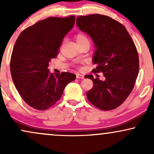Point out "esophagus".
I'll return each instance as SVG.
<instances>
[{
  "mask_svg": "<svg viewBox=\"0 0 154 154\" xmlns=\"http://www.w3.org/2000/svg\"><path fill=\"white\" fill-rule=\"evenodd\" d=\"M76 77H77V79H84V75H81V74H79V73H77V75H76Z\"/></svg>",
  "mask_w": 154,
  "mask_h": 154,
  "instance_id": "esophagus-1",
  "label": "esophagus"
}]
</instances>
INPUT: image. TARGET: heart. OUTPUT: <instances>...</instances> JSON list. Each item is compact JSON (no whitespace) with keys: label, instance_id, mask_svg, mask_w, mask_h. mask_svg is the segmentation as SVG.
Returning a JSON list of instances; mask_svg holds the SVG:
<instances>
[{"label":"heart","instance_id":"heart-1","mask_svg":"<svg viewBox=\"0 0 154 154\" xmlns=\"http://www.w3.org/2000/svg\"><path fill=\"white\" fill-rule=\"evenodd\" d=\"M75 39L77 44L85 43V42H88V43H90L89 38H88L87 35L82 34V33H78V34L76 35Z\"/></svg>","mask_w":154,"mask_h":154}]
</instances>
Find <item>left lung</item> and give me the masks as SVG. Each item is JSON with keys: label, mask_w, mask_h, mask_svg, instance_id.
<instances>
[{"label": "left lung", "mask_w": 154, "mask_h": 154, "mask_svg": "<svg viewBox=\"0 0 154 154\" xmlns=\"http://www.w3.org/2000/svg\"><path fill=\"white\" fill-rule=\"evenodd\" d=\"M81 30L88 33L97 48L93 72H102L105 80L85 75L93 82L87 92L88 100L103 111L115 109L128 98L139 72V57L133 40L125 26L108 16H79L76 19Z\"/></svg>", "instance_id": "1"}]
</instances>
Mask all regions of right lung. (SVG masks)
Returning <instances> with one entry per match:
<instances>
[{
  "mask_svg": "<svg viewBox=\"0 0 154 154\" xmlns=\"http://www.w3.org/2000/svg\"><path fill=\"white\" fill-rule=\"evenodd\" d=\"M74 15L49 17L26 28L17 38L10 61L12 79L24 102L44 111L61 98L75 74L51 73L49 61L58 55L64 36L75 24Z\"/></svg>",
  "mask_w": 154,
  "mask_h": 154,
  "instance_id": "add662e5",
  "label": "right lung"
}]
</instances>
